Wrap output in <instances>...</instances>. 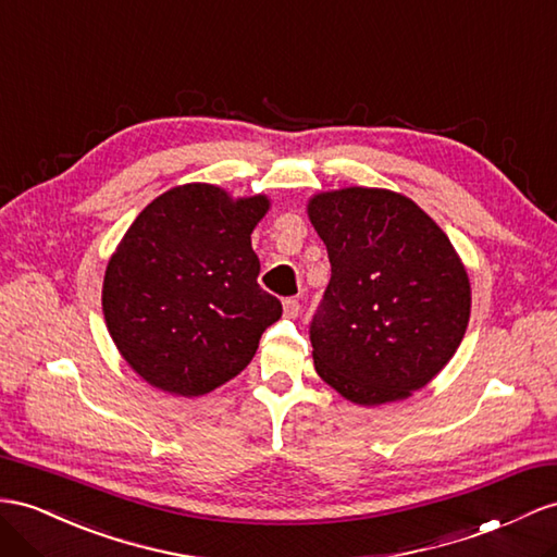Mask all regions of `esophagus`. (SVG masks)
Wrapping results in <instances>:
<instances>
[{
  "instance_id": "obj_1",
  "label": "esophagus",
  "mask_w": 557,
  "mask_h": 557,
  "mask_svg": "<svg viewBox=\"0 0 557 557\" xmlns=\"http://www.w3.org/2000/svg\"><path fill=\"white\" fill-rule=\"evenodd\" d=\"M282 308H284V318H289V320L298 318V310H301V306H298L296 298H287V301L282 304Z\"/></svg>"
}]
</instances>
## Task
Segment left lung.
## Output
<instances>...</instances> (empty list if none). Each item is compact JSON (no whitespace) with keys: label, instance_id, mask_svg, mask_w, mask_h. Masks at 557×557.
Listing matches in <instances>:
<instances>
[{"label":"left lung","instance_id":"1","mask_svg":"<svg viewBox=\"0 0 557 557\" xmlns=\"http://www.w3.org/2000/svg\"><path fill=\"white\" fill-rule=\"evenodd\" d=\"M332 280L310 324L312 362L364 407L407 400L461 346L470 280L445 231L403 193L350 188L308 199Z\"/></svg>","mask_w":557,"mask_h":557}]
</instances>
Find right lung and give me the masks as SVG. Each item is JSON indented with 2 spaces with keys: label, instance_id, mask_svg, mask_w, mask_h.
Returning a JSON list of instances; mask_svg holds the SVG:
<instances>
[{
  "label": "right lung",
  "instance_id": "1",
  "mask_svg": "<svg viewBox=\"0 0 557 557\" xmlns=\"http://www.w3.org/2000/svg\"><path fill=\"white\" fill-rule=\"evenodd\" d=\"M265 195L176 185L143 209L112 251L103 318L124 362L152 388L207 395L245 369L282 304L259 287L251 233Z\"/></svg>",
  "mask_w": 557,
  "mask_h": 557
}]
</instances>
